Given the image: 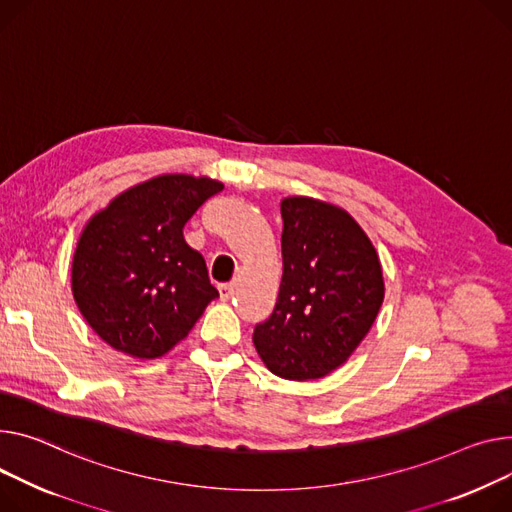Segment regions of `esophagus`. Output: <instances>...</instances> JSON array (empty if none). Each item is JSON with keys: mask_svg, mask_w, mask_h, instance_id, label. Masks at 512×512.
Masks as SVG:
<instances>
[{"mask_svg": "<svg viewBox=\"0 0 512 512\" xmlns=\"http://www.w3.org/2000/svg\"><path fill=\"white\" fill-rule=\"evenodd\" d=\"M232 294H234V286H232V284H222V286H220V298H222L224 302H228V300L232 298Z\"/></svg>", "mask_w": 512, "mask_h": 512, "instance_id": "34e87169", "label": "esophagus"}]
</instances>
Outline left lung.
<instances>
[{"label":"left lung","mask_w":512,"mask_h":512,"mask_svg":"<svg viewBox=\"0 0 512 512\" xmlns=\"http://www.w3.org/2000/svg\"><path fill=\"white\" fill-rule=\"evenodd\" d=\"M284 274L274 313L255 325L265 366L290 381L342 366L370 331L385 298L370 238L342 208L313 197L282 199Z\"/></svg>","instance_id":"obj_1"}]
</instances>
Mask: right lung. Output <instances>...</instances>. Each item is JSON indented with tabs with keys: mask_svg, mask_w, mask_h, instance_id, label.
I'll use <instances>...</instances> for the list:
<instances>
[{
	"mask_svg": "<svg viewBox=\"0 0 512 512\" xmlns=\"http://www.w3.org/2000/svg\"><path fill=\"white\" fill-rule=\"evenodd\" d=\"M222 189L208 177L162 175L123 191L90 218L74 253L72 290L88 325L111 348L158 358L218 296L183 228Z\"/></svg>",
	"mask_w": 512,
	"mask_h": 512,
	"instance_id": "right-lung-1",
	"label": "right lung"
}]
</instances>
